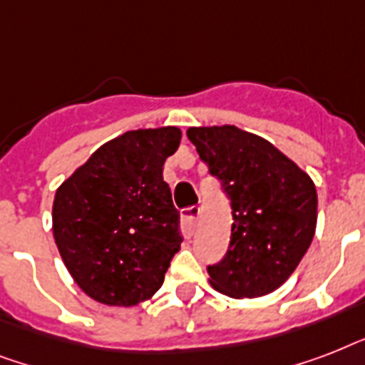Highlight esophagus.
Segmentation results:
<instances>
[{"label":"esophagus","instance_id":"obj_1","mask_svg":"<svg viewBox=\"0 0 365 365\" xmlns=\"http://www.w3.org/2000/svg\"><path fill=\"white\" fill-rule=\"evenodd\" d=\"M200 217L199 206H189L185 210H182V231L185 235V239H191L197 227V222Z\"/></svg>","mask_w":365,"mask_h":365}]
</instances>
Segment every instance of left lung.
<instances>
[{"instance_id": "left-lung-1", "label": "left lung", "mask_w": 365, "mask_h": 365, "mask_svg": "<svg viewBox=\"0 0 365 365\" xmlns=\"http://www.w3.org/2000/svg\"><path fill=\"white\" fill-rule=\"evenodd\" d=\"M187 138L231 199L225 257L208 265L210 284L229 297H259L297 269L317 229L311 176L271 142L233 125L191 126Z\"/></svg>"}]
</instances>
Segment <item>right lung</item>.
<instances>
[{
    "label": "right lung",
    "mask_w": 365,
    "mask_h": 365,
    "mask_svg": "<svg viewBox=\"0 0 365 365\" xmlns=\"http://www.w3.org/2000/svg\"><path fill=\"white\" fill-rule=\"evenodd\" d=\"M178 126L140 128L94 151L54 195V242L77 286L94 301L132 307L163 286L180 244V212L163 165Z\"/></svg>",
    "instance_id": "right-lung-1"
}]
</instances>
